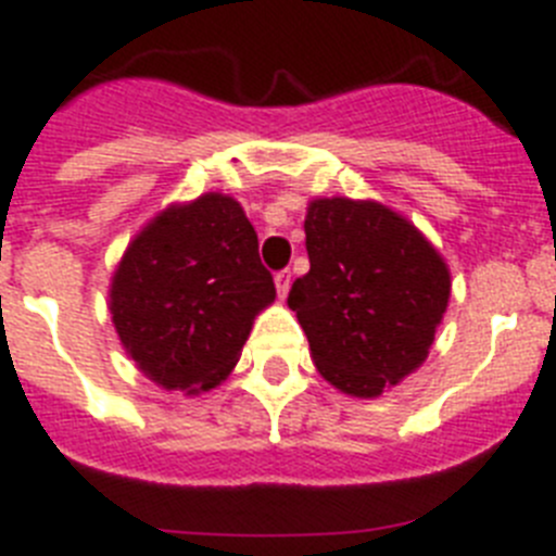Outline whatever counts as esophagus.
Listing matches in <instances>:
<instances>
[{"label":"esophagus","instance_id":"esophagus-1","mask_svg":"<svg viewBox=\"0 0 556 556\" xmlns=\"http://www.w3.org/2000/svg\"><path fill=\"white\" fill-rule=\"evenodd\" d=\"M274 285H277L279 299L288 296V291H291V271H288V268H285V271H277V274H274Z\"/></svg>","mask_w":556,"mask_h":556}]
</instances>
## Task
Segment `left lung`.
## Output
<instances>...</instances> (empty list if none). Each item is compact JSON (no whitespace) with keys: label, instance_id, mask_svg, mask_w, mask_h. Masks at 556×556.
<instances>
[{"label":"left lung","instance_id":"1","mask_svg":"<svg viewBox=\"0 0 556 556\" xmlns=\"http://www.w3.org/2000/svg\"><path fill=\"white\" fill-rule=\"evenodd\" d=\"M311 271L288 307L318 375L350 397H380L422 366L451 299V271L431 240L378 201L313 198Z\"/></svg>","mask_w":556,"mask_h":556}]
</instances>
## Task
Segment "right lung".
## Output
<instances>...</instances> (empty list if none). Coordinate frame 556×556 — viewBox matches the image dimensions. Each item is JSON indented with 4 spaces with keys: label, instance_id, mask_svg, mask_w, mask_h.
I'll return each mask as SVG.
<instances>
[{
    "label": "right lung",
    "instance_id": "add662e5",
    "mask_svg": "<svg viewBox=\"0 0 556 556\" xmlns=\"http://www.w3.org/2000/svg\"><path fill=\"white\" fill-rule=\"evenodd\" d=\"M274 299L243 206L204 192L139 229L111 277L109 311L144 378L201 394L229 378L254 318Z\"/></svg>",
    "mask_w": 556,
    "mask_h": 556
}]
</instances>
